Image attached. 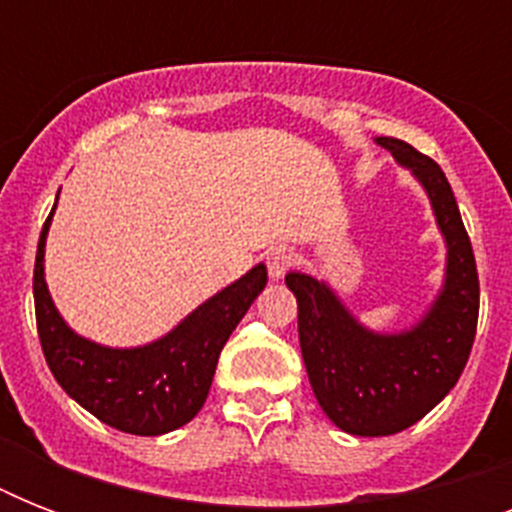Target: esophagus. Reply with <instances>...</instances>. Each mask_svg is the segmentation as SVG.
Here are the masks:
<instances>
[{
  "label": "esophagus",
  "mask_w": 512,
  "mask_h": 512,
  "mask_svg": "<svg viewBox=\"0 0 512 512\" xmlns=\"http://www.w3.org/2000/svg\"><path fill=\"white\" fill-rule=\"evenodd\" d=\"M292 255H289L287 249H273L271 255L265 257V265H268V276H271L273 281H281L284 276H287L289 271H292Z\"/></svg>",
  "instance_id": "34e87169"
}]
</instances>
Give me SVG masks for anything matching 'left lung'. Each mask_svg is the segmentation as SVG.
Listing matches in <instances>:
<instances>
[{
  "label": "left lung",
  "instance_id": "obj_1",
  "mask_svg": "<svg viewBox=\"0 0 512 512\" xmlns=\"http://www.w3.org/2000/svg\"><path fill=\"white\" fill-rule=\"evenodd\" d=\"M417 177L446 241L444 287L414 327L374 332L327 281L292 271L305 372L329 420L350 436H393L420 422L457 385L478 324V273L457 199L433 159L398 138H377Z\"/></svg>",
  "mask_w": 512,
  "mask_h": 512
}]
</instances>
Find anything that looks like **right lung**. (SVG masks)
<instances>
[{
    "label": "right lung",
    "instance_id": "add662e5",
    "mask_svg": "<svg viewBox=\"0 0 512 512\" xmlns=\"http://www.w3.org/2000/svg\"><path fill=\"white\" fill-rule=\"evenodd\" d=\"M52 215L55 207L39 236L34 265L36 329L52 377L76 404L122 433L162 436L183 428L207 401L220 350L268 284L265 265L257 263L220 289L159 340L138 348H108L76 335L52 303L44 281Z\"/></svg>",
    "mask_w": 512,
    "mask_h": 512
}]
</instances>
